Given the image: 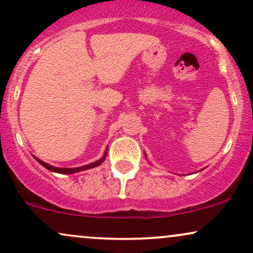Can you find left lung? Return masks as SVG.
Listing matches in <instances>:
<instances>
[{"label": "left lung", "mask_w": 253, "mask_h": 253, "mask_svg": "<svg viewBox=\"0 0 253 253\" xmlns=\"http://www.w3.org/2000/svg\"><path fill=\"white\" fill-rule=\"evenodd\" d=\"M145 156H146V155H145Z\"/></svg>", "instance_id": "1"}]
</instances>
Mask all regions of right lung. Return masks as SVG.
<instances>
[{
	"label": "right lung",
	"instance_id": "1",
	"mask_svg": "<svg viewBox=\"0 0 253 253\" xmlns=\"http://www.w3.org/2000/svg\"><path fill=\"white\" fill-rule=\"evenodd\" d=\"M107 151H108V147H107L106 151H104V155L101 159H98V161L94 162V163H90L88 165H83V167H80V168H56V167H52V165L45 163V162L40 161L39 158H37V157H34L36 158L37 162H39L40 164L42 165L43 168H46L47 170L52 171V172H57V173H63V175H66V173H75V172H80V171H84V170H88V169H92V168L95 167H98L101 163H103L104 159H106V156H107Z\"/></svg>",
	"mask_w": 253,
	"mask_h": 253
}]
</instances>
